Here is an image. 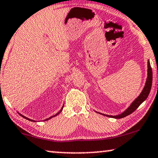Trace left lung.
Masks as SVG:
<instances>
[{"label": "left lung", "mask_w": 158, "mask_h": 158, "mask_svg": "<svg viewBox=\"0 0 158 158\" xmlns=\"http://www.w3.org/2000/svg\"><path fill=\"white\" fill-rule=\"evenodd\" d=\"M152 68H151L150 61L148 62V78H147V81L145 83V87H144L143 92L139 94V96L135 99V100L131 104V105L122 114L117 115V116H111V115H105L109 117H113V118L120 119L123 117L127 116V115L132 114V113L138 108V106L143 103V102L148 98L149 94H150L151 87H152ZM101 114V113H100Z\"/></svg>", "instance_id": "left-lung-1"}]
</instances>
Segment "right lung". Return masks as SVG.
I'll return each instance as SVG.
<instances>
[{
	"instance_id": "1",
	"label": "right lung",
	"mask_w": 158,
	"mask_h": 158,
	"mask_svg": "<svg viewBox=\"0 0 158 158\" xmlns=\"http://www.w3.org/2000/svg\"><path fill=\"white\" fill-rule=\"evenodd\" d=\"M63 107H64V106H62V108L61 109V110H60L59 112H58V113H56V114H55V115H54V116H52V117H48V119H45V120H44V121H46V120H48V119H52V117H55V116H56V115H57V114H59V113L61 112V110H62V109H63ZM20 114V115H21V117H23V118H25V119H28V120H29V121H32V122H33V121H34V122H35L34 120H32V119H28V118H27V117H24V116H23V115H22V114Z\"/></svg>"
}]
</instances>
